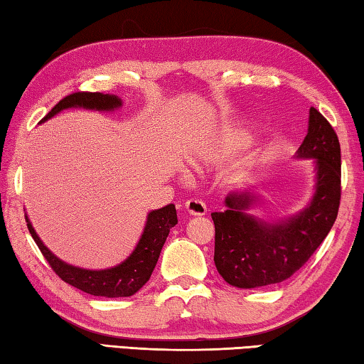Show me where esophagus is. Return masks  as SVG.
Masks as SVG:
<instances>
[{"instance_id":"34e87169","label":"esophagus","mask_w":364,"mask_h":364,"mask_svg":"<svg viewBox=\"0 0 364 364\" xmlns=\"http://www.w3.org/2000/svg\"><path fill=\"white\" fill-rule=\"evenodd\" d=\"M184 208H186L188 215H193V216H202L207 213V205H205L199 199L186 200V203H184Z\"/></svg>"}]
</instances>
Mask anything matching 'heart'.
<instances>
[{
  "label": "heart",
  "mask_w": 364,
  "mask_h": 364,
  "mask_svg": "<svg viewBox=\"0 0 364 364\" xmlns=\"http://www.w3.org/2000/svg\"><path fill=\"white\" fill-rule=\"evenodd\" d=\"M250 138L243 130H230L229 134H226L224 136H221L220 140L211 143L210 146H207L205 153L207 154H230V153H237V151L243 149L248 144Z\"/></svg>",
  "instance_id": "obj_1"
}]
</instances>
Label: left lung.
I'll list each match as a JSON object with an SVG mask.
<instances>
[{"label": "left lung", "mask_w": 364, "mask_h": 364, "mask_svg": "<svg viewBox=\"0 0 364 364\" xmlns=\"http://www.w3.org/2000/svg\"><path fill=\"white\" fill-rule=\"evenodd\" d=\"M299 159H315V194L299 213L266 223L247 213L257 197L232 193L226 210L211 213L215 223V266L229 285L259 288L297 272L326 239L341 203L339 138L320 111L310 108L309 129L297 149Z\"/></svg>", "instance_id": "obj_1"}]
</instances>
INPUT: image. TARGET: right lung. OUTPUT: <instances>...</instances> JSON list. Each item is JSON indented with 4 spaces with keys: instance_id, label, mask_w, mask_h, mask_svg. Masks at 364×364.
<instances>
[{
    "instance_id": "obj_1",
    "label": "right lung",
    "mask_w": 364,
    "mask_h": 364,
    "mask_svg": "<svg viewBox=\"0 0 364 364\" xmlns=\"http://www.w3.org/2000/svg\"><path fill=\"white\" fill-rule=\"evenodd\" d=\"M122 105L121 98L109 94H100V92H75L62 98L54 108H52L43 121H48L60 111L67 108H85L95 111H113ZM26 228H28L33 240L36 242L38 248L41 250L46 261L49 262L52 270L60 277L68 285L75 287L81 291L102 296V297H127L135 294L144 283L149 280L151 274L159 259V255L165 240H167L170 229L178 223L176 208L173 203L153 210L148 215L146 226H144L140 242L136 243L135 250L124 262L105 270H89L81 269L71 264L63 262L52 253L39 239L36 230L33 229L28 216L25 215Z\"/></svg>"
}]
</instances>
